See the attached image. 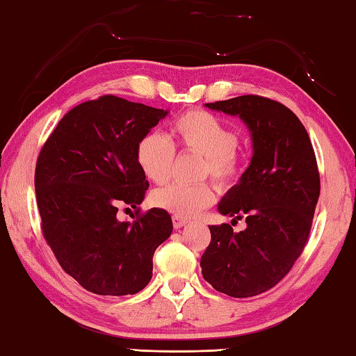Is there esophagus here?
Returning a JSON list of instances; mask_svg holds the SVG:
<instances>
[{"mask_svg": "<svg viewBox=\"0 0 356 356\" xmlns=\"http://www.w3.org/2000/svg\"><path fill=\"white\" fill-rule=\"evenodd\" d=\"M186 222H188V220H186V218H182V216H177V215H172V226L176 229L184 227Z\"/></svg>", "mask_w": 356, "mask_h": 356, "instance_id": "1", "label": "esophagus"}]
</instances>
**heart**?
Wrapping results in <instances>:
<instances>
[{
  "instance_id": "1",
  "label": "heart",
  "mask_w": 356,
  "mask_h": 356,
  "mask_svg": "<svg viewBox=\"0 0 356 356\" xmlns=\"http://www.w3.org/2000/svg\"><path fill=\"white\" fill-rule=\"evenodd\" d=\"M179 147L202 156L201 177H212L220 188H231L243 172V156L238 152V134L220 118L206 110H191L172 125ZM176 149L160 131H149L136 146V161L147 180L165 184L171 176ZM156 207L182 218H190L212 206L215 191L209 184H171L154 191Z\"/></svg>"
}]
</instances>
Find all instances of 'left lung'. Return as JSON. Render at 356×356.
<instances>
[{
  "label": "left lung",
  "instance_id": "8db88e82",
  "mask_svg": "<svg viewBox=\"0 0 356 356\" xmlns=\"http://www.w3.org/2000/svg\"><path fill=\"white\" fill-rule=\"evenodd\" d=\"M206 106L243 120L252 156L218 204L232 221L245 218L246 229L209 226L202 276L229 297H254L284 278L308 242L321 195L316 154L303 124L280 102L240 95Z\"/></svg>",
  "mask_w": 356,
  "mask_h": 356
}]
</instances>
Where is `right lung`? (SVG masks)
Here are the masks:
<instances>
[{"label": "right lung", "instance_id": "add662e5", "mask_svg": "<svg viewBox=\"0 0 356 356\" xmlns=\"http://www.w3.org/2000/svg\"><path fill=\"white\" fill-rule=\"evenodd\" d=\"M168 114L116 95L84 102L65 114L40 149L35 200L42 234L59 265L86 291L134 295L152 278L155 250L171 236L163 209L119 221V204L143 202L149 182L136 146Z\"/></svg>", "mask_w": 356, "mask_h": 356}]
</instances>
